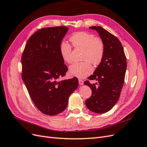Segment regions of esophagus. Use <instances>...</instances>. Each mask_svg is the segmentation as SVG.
Segmentation results:
<instances>
[{
	"label": "esophagus",
	"instance_id": "34e87169",
	"mask_svg": "<svg viewBox=\"0 0 147 147\" xmlns=\"http://www.w3.org/2000/svg\"><path fill=\"white\" fill-rule=\"evenodd\" d=\"M78 83H79L80 85H83V84H84L83 81L82 80H81V79H79V80H78Z\"/></svg>",
	"mask_w": 147,
	"mask_h": 147
}]
</instances>
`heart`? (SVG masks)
Returning a JSON list of instances; mask_svg holds the SVG:
<instances>
[{
    "label": "heart",
    "instance_id": "1",
    "mask_svg": "<svg viewBox=\"0 0 147 147\" xmlns=\"http://www.w3.org/2000/svg\"><path fill=\"white\" fill-rule=\"evenodd\" d=\"M75 48L83 50L81 59L79 63H74L69 68L70 75L78 78H84L90 75L93 68L90 63L94 65H99L104 55V45L100 39L94 35L86 32H78L70 38ZM59 52L63 61L65 63L72 62V47L68 43L63 41L59 45Z\"/></svg>",
    "mask_w": 147,
    "mask_h": 147
}]
</instances>
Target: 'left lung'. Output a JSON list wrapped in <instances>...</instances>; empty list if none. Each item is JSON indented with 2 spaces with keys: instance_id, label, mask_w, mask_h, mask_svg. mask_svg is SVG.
I'll return each mask as SVG.
<instances>
[{
  "instance_id": "left-lung-1",
  "label": "left lung",
  "mask_w": 147,
  "mask_h": 147,
  "mask_svg": "<svg viewBox=\"0 0 147 147\" xmlns=\"http://www.w3.org/2000/svg\"><path fill=\"white\" fill-rule=\"evenodd\" d=\"M99 34L104 45V55L101 63L89 80L97 81L98 86L88 81L92 96L85 102L87 108L96 113L109 112L117 104L121 94L127 68L126 58L121 42L115 35L100 26L89 28Z\"/></svg>"
}]
</instances>
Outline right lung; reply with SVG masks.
Listing matches in <instances>:
<instances>
[{
    "mask_svg": "<svg viewBox=\"0 0 147 147\" xmlns=\"http://www.w3.org/2000/svg\"><path fill=\"white\" fill-rule=\"evenodd\" d=\"M68 30L66 26L38 30L28 40L21 58L22 78L31 99L41 112L50 116L63 112L78 86L76 77L57 82L68 70L59 52Z\"/></svg>",
    "mask_w": 147,
    "mask_h": 147,
    "instance_id": "right-lung-1",
    "label": "right lung"
}]
</instances>
